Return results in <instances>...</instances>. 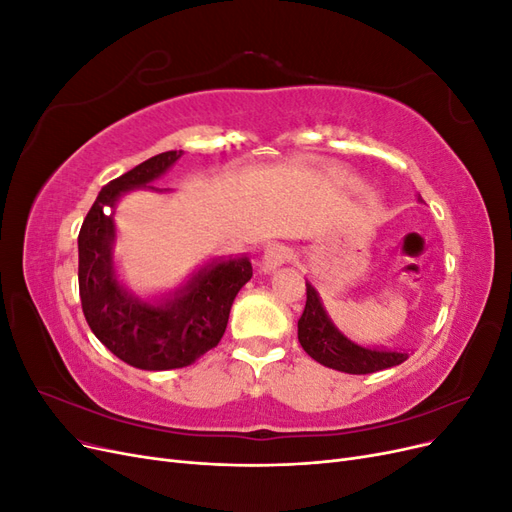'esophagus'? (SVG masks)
Masks as SVG:
<instances>
[{"label":"esophagus","instance_id":"1","mask_svg":"<svg viewBox=\"0 0 512 512\" xmlns=\"http://www.w3.org/2000/svg\"><path fill=\"white\" fill-rule=\"evenodd\" d=\"M292 258V250L290 247H286V245H271L269 250L262 254V258H260V271L262 273H273V271H277L280 269L282 265H286V262Z\"/></svg>","mask_w":512,"mask_h":512}]
</instances>
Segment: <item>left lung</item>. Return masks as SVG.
<instances>
[{
  "label": "left lung",
  "mask_w": 512,
  "mask_h": 512,
  "mask_svg": "<svg viewBox=\"0 0 512 512\" xmlns=\"http://www.w3.org/2000/svg\"><path fill=\"white\" fill-rule=\"evenodd\" d=\"M418 203H423L421 196H418ZM305 286L307 301L303 316L299 318V344L314 361L344 371V374H374V371L395 367L408 359L406 350L369 348L352 342L329 318L316 286L307 280Z\"/></svg>",
  "instance_id": "8db88e82"
}]
</instances>
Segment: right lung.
Segmentation results:
<instances>
[{
	"instance_id": "right-lung-1",
	"label": "right lung",
	"mask_w": 512,
	"mask_h": 512,
	"mask_svg": "<svg viewBox=\"0 0 512 512\" xmlns=\"http://www.w3.org/2000/svg\"><path fill=\"white\" fill-rule=\"evenodd\" d=\"M183 151H164L108 181L79 232V290L85 320L123 363L147 371L179 369L220 344L232 301L250 282L252 262L241 256L207 260L177 288L138 297L119 280L115 207L132 190H156Z\"/></svg>"
}]
</instances>
